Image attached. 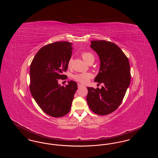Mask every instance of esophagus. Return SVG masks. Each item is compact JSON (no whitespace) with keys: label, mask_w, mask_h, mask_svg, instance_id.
<instances>
[{"label":"esophagus","mask_w":158,"mask_h":158,"mask_svg":"<svg viewBox=\"0 0 158 158\" xmlns=\"http://www.w3.org/2000/svg\"><path fill=\"white\" fill-rule=\"evenodd\" d=\"M77 86H78V88H81V87L83 86V85L81 83H77Z\"/></svg>","instance_id":"esophagus-1"}]
</instances>
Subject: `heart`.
Instances as JSON below:
<instances>
[{"mask_svg": "<svg viewBox=\"0 0 158 158\" xmlns=\"http://www.w3.org/2000/svg\"><path fill=\"white\" fill-rule=\"evenodd\" d=\"M81 56L83 59L85 60L88 64L91 61L94 60V56L92 53L89 52H84L81 53ZM73 59L70 57L68 61V66L70 67L72 66ZM92 75L90 73H77L73 76V78L76 81L82 83L83 84L87 83L89 82V79L92 77Z\"/></svg>", "mask_w": 158, "mask_h": 158, "instance_id": "heart-1", "label": "heart"}]
</instances>
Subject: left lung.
<instances>
[{
  "label": "left lung",
  "mask_w": 158,
  "mask_h": 158,
  "mask_svg": "<svg viewBox=\"0 0 158 158\" xmlns=\"http://www.w3.org/2000/svg\"><path fill=\"white\" fill-rule=\"evenodd\" d=\"M90 47L101 61L95 82L104 85L101 89L88 87L87 102L94 113L107 115L118 108L125 96L131 80L130 63L120 48L112 42L92 41Z\"/></svg>",
  "instance_id": "8db88e82"
}]
</instances>
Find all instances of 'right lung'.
<instances>
[{
  "mask_svg": "<svg viewBox=\"0 0 158 158\" xmlns=\"http://www.w3.org/2000/svg\"><path fill=\"white\" fill-rule=\"evenodd\" d=\"M72 43L55 42L42 47L30 65V89L40 108L53 117H61L70 110L77 83L71 81L66 86L58 81L67 79L63 73L72 55Z\"/></svg>",
  "mask_w": 158,
  "mask_h": 158,
  "instance_id": "obj_1",
  "label": "right lung"
}]
</instances>
